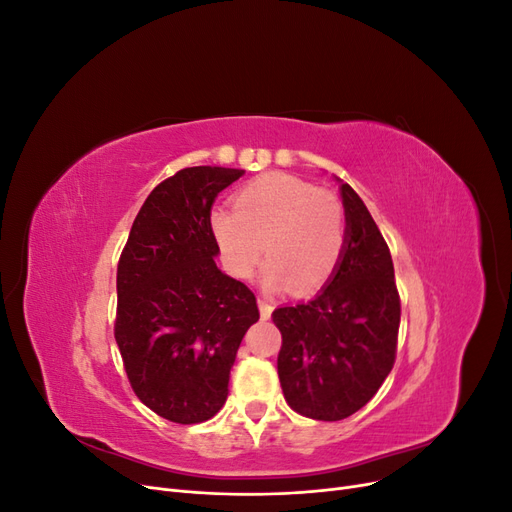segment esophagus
I'll return each mask as SVG.
<instances>
[{"label":"esophagus","instance_id":"1","mask_svg":"<svg viewBox=\"0 0 512 512\" xmlns=\"http://www.w3.org/2000/svg\"><path fill=\"white\" fill-rule=\"evenodd\" d=\"M258 309H260V318L262 320H269L271 318V312H273V305L269 299L265 297H258Z\"/></svg>","mask_w":512,"mask_h":512}]
</instances>
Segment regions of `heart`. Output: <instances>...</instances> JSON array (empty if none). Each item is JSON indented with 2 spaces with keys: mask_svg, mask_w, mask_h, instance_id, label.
<instances>
[{
  "mask_svg": "<svg viewBox=\"0 0 512 512\" xmlns=\"http://www.w3.org/2000/svg\"><path fill=\"white\" fill-rule=\"evenodd\" d=\"M209 230L232 277L247 280L254 273L265 243L269 260L260 275L262 286H292L301 294L331 280L346 241L342 203L331 192L284 173L247 183L235 209L215 207Z\"/></svg>",
  "mask_w": 512,
  "mask_h": 512,
  "instance_id": "b5f03b06",
  "label": "heart"
}]
</instances>
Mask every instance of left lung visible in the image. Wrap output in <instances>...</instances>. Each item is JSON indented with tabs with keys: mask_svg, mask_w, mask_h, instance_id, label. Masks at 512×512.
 I'll return each mask as SVG.
<instances>
[{
	"mask_svg": "<svg viewBox=\"0 0 512 512\" xmlns=\"http://www.w3.org/2000/svg\"><path fill=\"white\" fill-rule=\"evenodd\" d=\"M337 181L346 215L339 267L312 301L273 312L284 397L316 421H342L378 393L395 363L401 316L389 245L359 194Z\"/></svg>",
	"mask_w": 512,
	"mask_h": 512,
	"instance_id": "1",
	"label": "left lung"
}]
</instances>
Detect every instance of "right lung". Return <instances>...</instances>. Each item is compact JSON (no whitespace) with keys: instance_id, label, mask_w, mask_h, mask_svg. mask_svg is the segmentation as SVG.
Listing matches in <instances>:
<instances>
[{"instance_id":"1","label":"right lung","mask_w":512,"mask_h":512,"mask_svg":"<svg viewBox=\"0 0 512 512\" xmlns=\"http://www.w3.org/2000/svg\"><path fill=\"white\" fill-rule=\"evenodd\" d=\"M245 170L183 168L138 211L117 267L115 339L136 397L166 421L218 414L241 339L258 322L254 292L215 265V198Z\"/></svg>"}]
</instances>
